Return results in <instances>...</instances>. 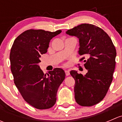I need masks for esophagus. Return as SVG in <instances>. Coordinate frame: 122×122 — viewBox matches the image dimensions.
Wrapping results in <instances>:
<instances>
[{
    "instance_id": "esophagus-1",
    "label": "esophagus",
    "mask_w": 122,
    "mask_h": 122,
    "mask_svg": "<svg viewBox=\"0 0 122 122\" xmlns=\"http://www.w3.org/2000/svg\"><path fill=\"white\" fill-rule=\"evenodd\" d=\"M65 72H66V76H68L70 75V72H69V71H67V70H66V71H65Z\"/></svg>"
}]
</instances>
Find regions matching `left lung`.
Masks as SVG:
<instances>
[{"label":"left lung","instance_id":"8db88e82","mask_svg":"<svg viewBox=\"0 0 122 122\" xmlns=\"http://www.w3.org/2000/svg\"><path fill=\"white\" fill-rule=\"evenodd\" d=\"M66 33L79 39L80 61L88 71L85 76L70 71L75 80V99L81 106H92L104 99L113 80L115 46L108 34L94 25L83 23Z\"/></svg>","mask_w":122,"mask_h":122}]
</instances>
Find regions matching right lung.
Returning <instances> with one entry per match:
<instances>
[{
    "mask_svg": "<svg viewBox=\"0 0 122 122\" xmlns=\"http://www.w3.org/2000/svg\"><path fill=\"white\" fill-rule=\"evenodd\" d=\"M61 32L28 29L16 38L11 48L10 70L15 84L25 101L36 109L53 106L58 88L65 79L62 69L54 68L46 76L38 65L41 55L47 52L50 40Z\"/></svg>",
    "mask_w": 122,
    "mask_h": 122,
    "instance_id": "1",
    "label": "right lung"
}]
</instances>
